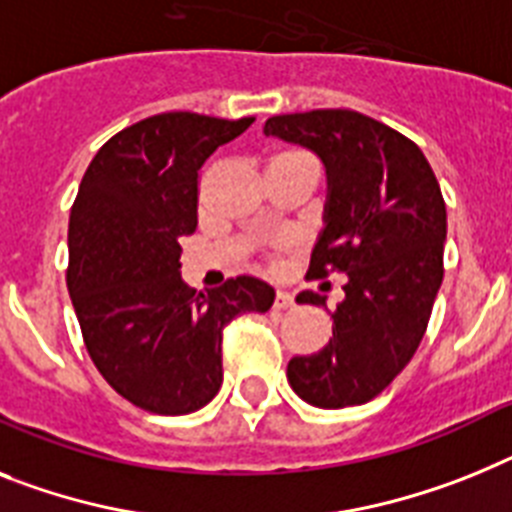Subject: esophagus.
I'll use <instances>...</instances> for the list:
<instances>
[{
	"label": "esophagus",
	"mask_w": 512,
	"mask_h": 512,
	"mask_svg": "<svg viewBox=\"0 0 512 512\" xmlns=\"http://www.w3.org/2000/svg\"><path fill=\"white\" fill-rule=\"evenodd\" d=\"M276 307L278 309H289L294 307V294L291 291H276Z\"/></svg>",
	"instance_id": "34e87169"
}]
</instances>
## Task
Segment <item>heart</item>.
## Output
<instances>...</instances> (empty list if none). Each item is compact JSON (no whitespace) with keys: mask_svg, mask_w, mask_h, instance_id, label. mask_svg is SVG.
Listing matches in <instances>:
<instances>
[{"mask_svg":"<svg viewBox=\"0 0 512 512\" xmlns=\"http://www.w3.org/2000/svg\"><path fill=\"white\" fill-rule=\"evenodd\" d=\"M278 158H309V161H315V158L309 156V153H304V150H283V153H278L273 161H278ZM281 247H289V242H281Z\"/></svg>","mask_w":512,"mask_h":512,"instance_id":"obj_1","label":"heart"}]
</instances>
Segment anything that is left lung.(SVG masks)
I'll list each match as a JSON object with an SVG mask.
<instances>
[{"mask_svg":"<svg viewBox=\"0 0 512 512\" xmlns=\"http://www.w3.org/2000/svg\"><path fill=\"white\" fill-rule=\"evenodd\" d=\"M265 135L315 150L328 169L325 229L307 278L343 273L333 338L289 362L291 388L320 409L372 401L416 354L442 283L448 216L435 171L414 140L351 109L281 114ZM296 302L322 304L302 291Z\"/></svg>","mask_w":512,"mask_h":512,"instance_id":"1","label":"left lung"}]
</instances>
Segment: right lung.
I'll use <instances>...</instances> for the list:
<instances>
[{
  "label": "right lung",
  "instance_id": "obj_1",
  "mask_svg": "<svg viewBox=\"0 0 512 512\" xmlns=\"http://www.w3.org/2000/svg\"><path fill=\"white\" fill-rule=\"evenodd\" d=\"M252 122L192 111L140 119L101 145L72 203L67 289L85 349L103 380L150 414L213 401L223 328L276 299L252 276L208 294L179 276V239L197 229L200 169Z\"/></svg>",
  "mask_w": 512,
  "mask_h": 512
}]
</instances>
